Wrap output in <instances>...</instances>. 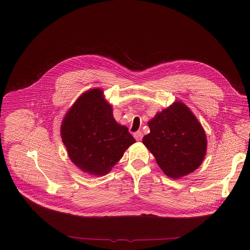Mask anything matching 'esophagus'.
I'll use <instances>...</instances> for the list:
<instances>
[{"label":"esophagus","mask_w":250,"mask_h":250,"mask_svg":"<svg viewBox=\"0 0 250 250\" xmlns=\"http://www.w3.org/2000/svg\"><path fill=\"white\" fill-rule=\"evenodd\" d=\"M133 136H134V138L136 139V140H141L142 139V136H144V134H142V132L141 131H136V132H134V134H133Z\"/></svg>","instance_id":"esophagus-1"}]
</instances>
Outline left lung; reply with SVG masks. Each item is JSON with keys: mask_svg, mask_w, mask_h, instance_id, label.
Instances as JSON below:
<instances>
[{"mask_svg": "<svg viewBox=\"0 0 250 250\" xmlns=\"http://www.w3.org/2000/svg\"><path fill=\"white\" fill-rule=\"evenodd\" d=\"M150 132L142 144L153 154L158 166L169 178L193 173L207 152V135L188 106L176 101L148 122Z\"/></svg>", "mask_w": 250, "mask_h": 250, "instance_id": "1", "label": "left lung"}]
</instances>
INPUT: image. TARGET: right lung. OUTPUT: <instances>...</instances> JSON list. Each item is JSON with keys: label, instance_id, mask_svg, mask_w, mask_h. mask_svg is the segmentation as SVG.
I'll return each mask as SVG.
<instances>
[{"label": "right lung", "instance_id": "add662e5", "mask_svg": "<svg viewBox=\"0 0 250 250\" xmlns=\"http://www.w3.org/2000/svg\"><path fill=\"white\" fill-rule=\"evenodd\" d=\"M60 134L70 160L83 173L104 176L135 142L114 119L112 104L100 88L84 92L64 116Z\"/></svg>", "mask_w": 250, "mask_h": 250}]
</instances>
